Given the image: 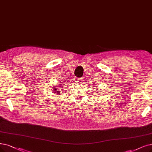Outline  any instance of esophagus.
Wrapping results in <instances>:
<instances>
[{
	"label": "esophagus",
	"mask_w": 152,
	"mask_h": 152,
	"mask_svg": "<svg viewBox=\"0 0 152 152\" xmlns=\"http://www.w3.org/2000/svg\"><path fill=\"white\" fill-rule=\"evenodd\" d=\"M78 82H80V83H82V82H83V80H82V78H80V79H78Z\"/></svg>",
	"instance_id": "1"
}]
</instances>
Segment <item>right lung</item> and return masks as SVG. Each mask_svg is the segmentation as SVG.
Segmentation results:
<instances>
[{"instance_id":"1","label":"right lung","mask_w":152,"mask_h":152,"mask_svg":"<svg viewBox=\"0 0 152 152\" xmlns=\"http://www.w3.org/2000/svg\"><path fill=\"white\" fill-rule=\"evenodd\" d=\"M55 88V89H54V90H56V92H56H56H57V94H59V92H58V90H57V89H56V88Z\"/></svg>"}]
</instances>
